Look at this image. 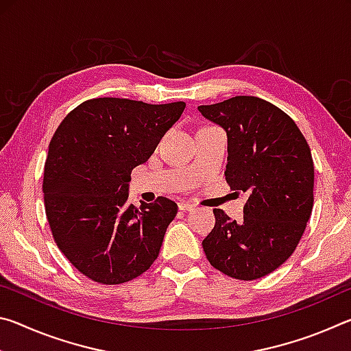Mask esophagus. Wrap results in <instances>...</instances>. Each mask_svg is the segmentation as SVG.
<instances>
[{"mask_svg":"<svg viewBox=\"0 0 351 351\" xmlns=\"http://www.w3.org/2000/svg\"><path fill=\"white\" fill-rule=\"evenodd\" d=\"M195 204L192 203H180V210H193Z\"/></svg>","mask_w":351,"mask_h":351,"instance_id":"esophagus-1","label":"esophagus"}]
</instances>
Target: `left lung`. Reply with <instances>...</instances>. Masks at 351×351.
<instances>
[{"mask_svg": "<svg viewBox=\"0 0 351 351\" xmlns=\"http://www.w3.org/2000/svg\"><path fill=\"white\" fill-rule=\"evenodd\" d=\"M228 134L226 181L249 197L237 223L213 209L203 240L213 268L239 280L268 276L299 245L313 210L314 164L304 134L287 112L254 96L198 106Z\"/></svg>", "mask_w": 351, "mask_h": 351, "instance_id": "left-lung-1", "label": "left lung"}]
</instances>
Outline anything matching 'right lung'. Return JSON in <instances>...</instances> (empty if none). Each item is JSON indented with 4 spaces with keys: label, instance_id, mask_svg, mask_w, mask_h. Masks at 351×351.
<instances>
[{
    "label": "right lung",
    "instance_id": "obj_1",
    "mask_svg": "<svg viewBox=\"0 0 351 351\" xmlns=\"http://www.w3.org/2000/svg\"><path fill=\"white\" fill-rule=\"evenodd\" d=\"M184 108V102L91 99L52 136L43 178L46 217L58 249L91 280L125 283L158 258L178 206L164 197L128 204V182Z\"/></svg>",
    "mask_w": 351,
    "mask_h": 351
}]
</instances>
